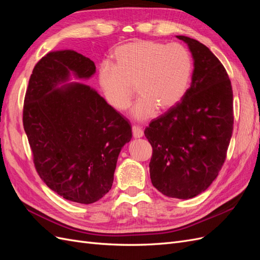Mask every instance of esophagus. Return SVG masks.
<instances>
[{
    "label": "esophagus",
    "instance_id": "1",
    "mask_svg": "<svg viewBox=\"0 0 260 260\" xmlns=\"http://www.w3.org/2000/svg\"><path fill=\"white\" fill-rule=\"evenodd\" d=\"M132 135H133V138H142L143 137V135H144V132H143V130L141 129L139 125H133L132 127Z\"/></svg>",
    "mask_w": 260,
    "mask_h": 260
}]
</instances>
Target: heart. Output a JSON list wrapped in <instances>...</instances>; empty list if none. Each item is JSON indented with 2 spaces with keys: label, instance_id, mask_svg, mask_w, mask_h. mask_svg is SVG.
<instances>
[{
  "label": "heart",
  "instance_id": "1",
  "mask_svg": "<svg viewBox=\"0 0 260 260\" xmlns=\"http://www.w3.org/2000/svg\"><path fill=\"white\" fill-rule=\"evenodd\" d=\"M192 73V57L183 45L139 40L118 46L113 65L100 67L99 83L107 103L119 112L130 106L136 86L140 98L132 115L145 120L157 108L167 111L183 99Z\"/></svg>",
  "mask_w": 260,
  "mask_h": 260
}]
</instances>
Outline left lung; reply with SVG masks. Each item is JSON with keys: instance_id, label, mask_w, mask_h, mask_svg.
Returning <instances> with one entry per match:
<instances>
[{"instance_id": "8db88e82", "label": "left lung", "mask_w": 260, "mask_h": 260, "mask_svg": "<svg viewBox=\"0 0 260 260\" xmlns=\"http://www.w3.org/2000/svg\"><path fill=\"white\" fill-rule=\"evenodd\" d=\"M177 38L192 53L191 85L144 135L153 148V185L168 198L187 200L205 191L223 166L233 131V91L225 68L206 45Z\"/></svg>"}]
</instances>
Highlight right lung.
Listing matches in <instances>:
<instances>
[{
  "instance_id": "1",
  "label": "right lung",
  "mask_w": 260,
  "mask_h": 260,
  "mask_svg": "<svg viewBox=\"0 0 260 260\" xmlns=\"http://www.w3.org/2000/svg\"><path fill=\"white\" fill-rule=\"evenodd\" d=\"M69 72L90 78L94 62L72 50L37 62L23 101L22 123L38 175L65 200L92 204L111 190L118 155L132 138L127 119Z\"/></svg>"
}]
</instances>
